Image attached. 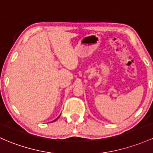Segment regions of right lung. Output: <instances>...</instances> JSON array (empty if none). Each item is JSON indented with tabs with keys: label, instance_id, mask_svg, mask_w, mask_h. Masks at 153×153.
Masks as SVG:
<instances>
[{
	"label": "right lung",
	"instance_id": "obj_1",
	"mask_svg": "<svg viewBox=\"0 0 153 153\" xmlns=\"http://www.w3.org/2000/svg\"><path fill=\"white\" fill-rule=\"evenodd\" d=\"M59 117H57V118H56V119H58V118H59ZM54 120H53V121H54Z\"/></svg>",
	"mask_w": 153,
	"mask_h": 153
}]
</instances>
